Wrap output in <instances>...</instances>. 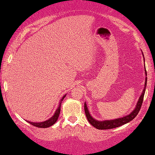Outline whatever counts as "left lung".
<instances>
[{
    "label": "left lung",
    "mask_w": 155,
    "mask_h": 155,
    "mask_svg": "<svg viewBox=\"0 0 155 155\" xmlns=\"http://www.w3.org/2000/svg\"><path fill=\"white\" fill-rule=\"evenodd\" d=\"M143 59H144V58H143ZM143 61H144V60H143ZM144 69H145V75L147 76V71L145 67H144ZM147 81V77L146 76V78H145L144 87H143L142 93H141L140 97H139V100H138V102L135 108H134L133 111H132L130 114L126 115V116L124 117H122V118L113 119V120H96V119H94L92 115H91L90 113H89V109L88 107H87V104H86V102H84V110H85V114H86V116H87V120H88V121L90 123V124L92 125V126H93L94 128H97V129H100V130H105V129L115 128L119 127V126H123V125L127 124L128 122H130V121L134 119V118H135V117L138 115L139 110H140L141 105H142V102H143V96H144L145 90H146Z\"/></svg>",
    "instance_id": "left-lung-1"
}]
</instances>
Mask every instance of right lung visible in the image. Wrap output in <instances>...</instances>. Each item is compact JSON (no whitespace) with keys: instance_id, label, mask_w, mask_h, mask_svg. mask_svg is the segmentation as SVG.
Segmentation results:
<instances>
[{"instance_id":"obj_1","label":"right lung","mask_w":155,"mask_h":155,"mask_svg":"<svg viewBox=\"0 0 155 155\" xmlns=\"http://www.w3.org/2000/svg\"><path fill=\"white\" fill-rule=\"evenodd\" d=\"M66 96V94H65V95L63 96L62 98H61V100H60L58 107L56 110H55V113H54V115H53V116H52L50 118L48 119V120L42 121V122H39V123L31 122V121H28V120H27V122L29 123V124H30L31 125H32V126H36V127H38V128H48V127H50V126H53V125L55 124V123L58 120V116L60 115V112H61V103H62V101Z\"/></svg>"}]
</instances>
